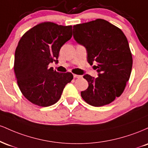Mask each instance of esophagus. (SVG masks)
I'll list each match as a JSON object with an SVG mask.
<instances>
[{"mask_svg":"<svg viewBox=\"0 0 148 148\" xmlns=\"http://www.w3.org/2000/svg\"><path fill=\"white\" fill-rule=\"evenodd\" d=\"M74 78H81V75H77V74H74Z\"/></svg>","mask_w":148,"mask_h":148,"instance_id":"34e87169","label":"esophagus"}]
</instances>
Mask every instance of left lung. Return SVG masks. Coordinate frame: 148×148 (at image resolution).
I'll return each instance as SVG.
<instances>
[{"instance_id": "obj_1", "label": "left lung", "mask_w": 148, "mask_h": 148, "mask_svg": "<svg viewBox=\"0 0 148 148\" xmlns=\"http://www.w3.org/2000/svg\"><path fill=\"white\" fill-rule=\"evenodd\" d=\"M73 37L87 51V60L96 62L98 77L85 74L88 88L81 92L84 101L93 106L111 103L122 95L130 77L132 56L126 36L118 27L106 20L73 26Z\"/></svg>"}]
</instances>
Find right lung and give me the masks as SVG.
I'll use <instances>...</instances> for the list:
<instances>
[{
    "label": "right lung",
    "mask_w": 148,
    "mask_h": 148,
    "mask_svg": "<svg viewBox=\"0 0 148 148\" xmlns=\"http://www.w3.org/2000/svg\"><path fill=\"white\" fill-rule=\"evenodd\" d=\"M72 36V26L45 22L22 36L15 51L14 69L20 90L28 101L47 107L60 99L72 73H59L49 63L58 62L59 51Z\"/></svg>",
    "instance_id": "obj_1"
}]
</instances>
